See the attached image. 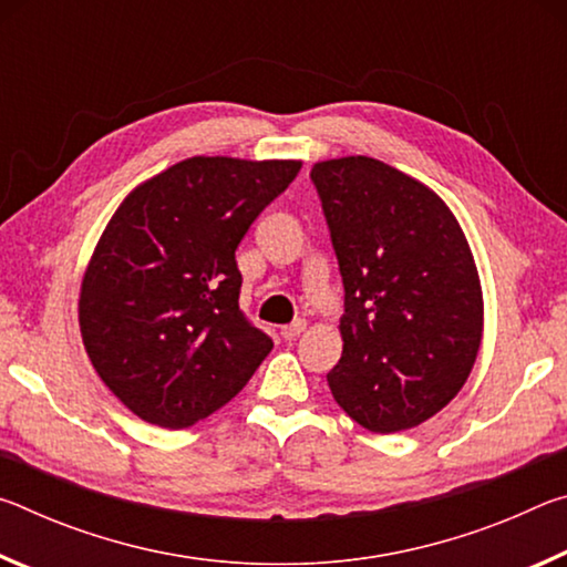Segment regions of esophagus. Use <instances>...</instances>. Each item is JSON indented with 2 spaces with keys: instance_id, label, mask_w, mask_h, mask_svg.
<instances>
[{
  "instance_id": "34e87169",
  "label": "esophagus",
  "mask_w": 567,
  "mask_h": 567,
  "mask_svg": "<svg viewBox=\"0 0 567 567\" xmlns=\"http://www.w3.org/2000/svg\"><path fill=\"white\" fill-rule=\"evenodd\" d=\"M305 328H307L305 320H295V322H290V324H285V328L280 330V334H282L285 340H295L297 334L305 332Z\"/></svg>"
}]
</instances>
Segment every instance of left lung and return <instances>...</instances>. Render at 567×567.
<instances>
[{
	"mask_svg": "<svg viewBox=\"0 0 567 567\" xmlns=\"http://www.w3.org/2000/svg\"><path fill=\"white\" fill-rule=\"evenodd\" d=\"M344 285L332 398L372 433L415 427L453 400L483 340V287L463 227L385 162H315Z\"/></svg>",
	"mask_w": 567,
	"mask_h": 567,
	"instance_id": "obj_1",
	"label": "left lung"
}]
</instances>
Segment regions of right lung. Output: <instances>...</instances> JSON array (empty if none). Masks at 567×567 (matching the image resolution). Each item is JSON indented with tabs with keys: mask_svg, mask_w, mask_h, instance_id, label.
Wrapping results in <instances>:
<instances>
[{
	"mask_svg": "<svg viewBox=\"0 0 567 567\" xmlns=\"http://www.w3.org/2000/svg\"><path fill=\"white\" fill-rule=\"evenodd\" d=\"M300 159L189 157L134 187L80 287L84 350L122 405L179 430L227 405L272 340L239 310L235 249Z\"/></svg>",
	"mask_w": 567,
	"mask_h": 567,
	"instance_id": "add662e5",
	"label": "right lung"
}]
</instances>
